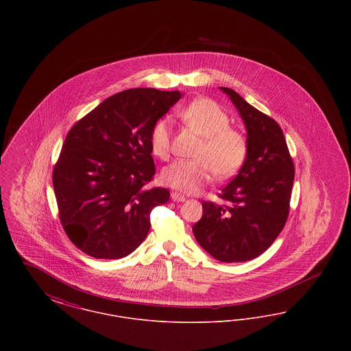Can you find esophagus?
<instances>
[{"label":"esophagus","instance_id":"34e87169","mask_svg":"<svg viewBox=\"0 0 351 351\" xmlns=\"http://www.w3.org/2000/svg\"><path fill=\"white\" fill-rule=\"evenodd\" d=\"M171 197H172V200L178 201V202H183V201H185V197H184L183 195H180V193H178V192H172V193H171Z\"/></svg>","mask_w":351,"mask_h":351}]
</instances>
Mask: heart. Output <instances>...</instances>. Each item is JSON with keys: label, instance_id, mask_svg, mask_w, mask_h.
Masks as SVG:
<instances>
[{"label": "heart", "instance_id": "b5f03b06", "mask_svg": "<svg viewBox=\"0 0 351 351\" xmlns=\"http://www.w3.org/2000/svg\"><path fill=\"white\" fill-rule=\"evenodd\" d=\"M179 118L202 139L193 155L196 160H176L163 169L162 182L166 185L184 193H197L213 179L215 172L218 178L226 179L245 165L249 154L247 136L230 126L228 113L215 101H192L179 112ZM150 147L156 158L167 160L171 128L166 119L152 126Z\"/></svg>", "mask_w": 351, "mask_h": 351}]
</instances>
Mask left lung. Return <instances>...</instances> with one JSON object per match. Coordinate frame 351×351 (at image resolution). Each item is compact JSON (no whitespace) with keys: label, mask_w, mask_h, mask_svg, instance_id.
<instances>
[{"label":"left lung","mask_w":351,"mask_h":351,"mask_svg":"<svg viewBox=\"0 0 351 351\" xmlns=\"http://www.w3.org/2000/svg\"><path fill=\"white\" fill-rule=\"evenodd\" d=\"M221 89L245 121L249 154L238 175L218 193L228 205L202 201V217L192 232L219 262H247L267 250L285 226L295 165L279 123L233 89Z\"/></svg>","instance_id":"obj_1"}]
</instances>
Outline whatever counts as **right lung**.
<instances>
[{
	"mask_svg": "<svg viewBox=\"0 0 351 351\" xmlns=\"http://www.w3.org/2000/svg\"><path fill=\"white\" fill-rule=\"evenodd\" d=\"M179 90L134 88L101 102L68 132L52 171L60 223L69 241L96 259H121L150 230L151 210L169 200L150 188L152 126Z\"/></svg>",
	"mask_w": 351,
	"mask_h": 351,
	"instance_id": "1",
	"label": "right lung"
}]
</instances>
